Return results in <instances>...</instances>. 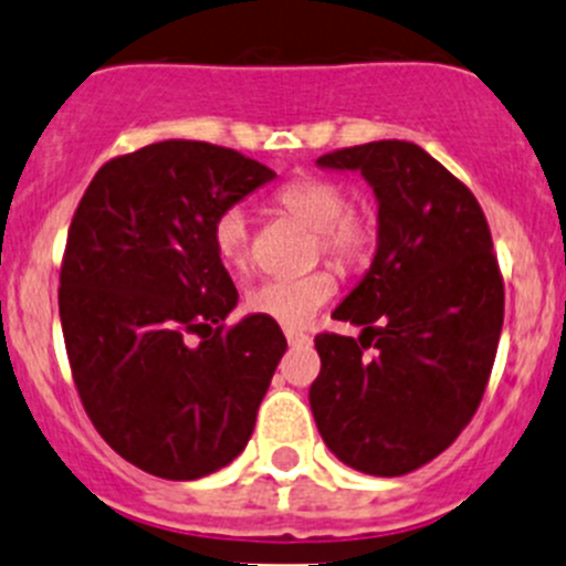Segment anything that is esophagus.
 Returning <instances> with one entry per match:
<instances>
[{"instance_id":"obj_1","label":"esophagus","mask_w":566,"mask_h":566,"mask_svg":"<svg viewBox=\"0 0 566 566\" xmlns=\"http://www.w3.org/2000/svg\"><path fill=\"white\" fill-rule=\"evenodd\" d=\"M284 337L290 345H310V334L304 328H284Z\"/></svg>"}]
</instances>
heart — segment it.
Masks as SVG:
<instances>
[{
	"mask_svg": "<svg viewBox=\"0 0 566 566\" xmlns=\"http://www.w3.org/2000/svg\"><path fill=\"white\" fill-rule=\"evenodd\" d=\"M276 205L317 234V251H323L334 265L354 268L367 256L373 229L365 216L348 210V196L339 185L326 179H295L279 190ZM212 245L232 271H245L251 265V227L243 207L218 212L212 223ZM332 295V273L315 271L298 279H265L254 284L245 295V306L282 326H304Z\"/></svg>",
	"mask_w": 566,
	"mask_h": 566,
	"instance_id": "obj_1",
	"label": "heart"
}]
</instances>
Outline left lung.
Listing matches in <instances>:
<instances>
[{"label":"left lung","mask_w":566,"mask_h":566,"mask_svg":"<svg viewBox=\"0 0 566 566\" xmlns=\"http://www.w3.org/2000/svg\"><path fill=\"white\" fill-rule=\"evenodd\" d=\"M317 166L365 177L378 238L361 282L332 312L361 334H317L310 406L339 462L395 479L473 420L501 339L503 279L475 196L417 144L373 140Z\"/></svg>","instance_id":"1"}]
</instances>
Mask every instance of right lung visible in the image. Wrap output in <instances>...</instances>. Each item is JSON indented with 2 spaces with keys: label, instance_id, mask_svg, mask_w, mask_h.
<instances>
[{
  "label": "right lung",
  "instance_id": "1",
  "mask_svg": "<svg viewBox=\"0 0 566 566\" xmlns=\"http://www.w3.org/2000/svg\"><path fill=\"white\" fill-rule=\"evenodd\" d=\"M273 177L234 149L163 140L104 163L74 212L57 293L74 384L102 440L157 479L238 459L287 350L271 317L223 328L238 290L212 245L218 212Z\"/></svg>",
  "mask_w": 566,
  "mask_h": 566
}]
</instances>
